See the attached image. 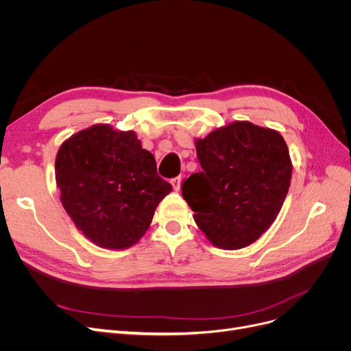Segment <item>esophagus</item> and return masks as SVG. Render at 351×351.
Instances as JSON below:
<instances>
[{"label": "esophagus", "instance_id": "34e87169", "mask_svg": "<svg viewBox=\"0 0 351 351\" xmlns=\"http://www.w3.org/2000/svg\"><path fill=\"white\" fill-rule=\"evenodd\" d=\"M180 182H182V178H180V176H176V178H173V179L171 180L172 186H173V189H175L176 192L180 189Z\"/></svg>", "mask_w": 351, "mask_h": 351}]
</instances>
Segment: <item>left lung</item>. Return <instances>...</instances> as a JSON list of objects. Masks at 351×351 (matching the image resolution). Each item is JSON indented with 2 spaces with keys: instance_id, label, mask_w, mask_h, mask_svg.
Wrapping results in <instances>:
<instances>
[{
  "instance_id": "left-lung-1",
  "label": "left lung",
  "mask_w": 351,
  "mask_h": 351,
  "mask_svg": "<svg viewBox=\"0 0 351 351\" xmlns=\"http://www.w3.org/2000/svg\"><path fill=\"white\" fill-rule=\"evenodd\" d=\"M202 172L182 183V196L212 245L236 250L256 242L278 217L291 179L283 136L236 121L196 139Z\"/></svg>"
}]
</instances>
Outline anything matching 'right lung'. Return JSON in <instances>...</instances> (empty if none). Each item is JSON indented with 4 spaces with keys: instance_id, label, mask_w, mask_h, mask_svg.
Returning a JSON list of instances; mask_svg holds the SVG:
<instances>
[{
    "instance_id": "obj_1",
    "label": "right lung",
    "mask_w": 351,
    "mask_h": 351,
    "mask_svg": "<svg viewBox=\"0 0 351 351\" xmlns=\"http://www.w3.org/2000/svg\"><path fill=\"white\" fill-rule=\"evenodd\" d=\"M55 179L75 226L90 242L115 250L139 241L159 202L172 191L136 134L106 123L84 129L61 145Z\"/></svg>"
}]
</instances>
